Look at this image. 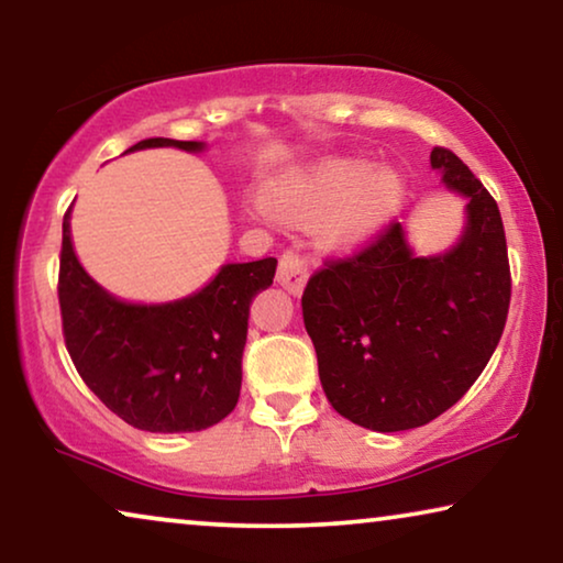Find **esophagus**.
Wrapping results in <instances>:
<instances>
[{"label":"esophagus","mask_w":563,"mask_h":563,"mask_svg":"<svg viewBox=\"0 0 563 563\" xmlns=\"http://www.w3.org/2000/svg\"><path fill=\"white\" fill-rule=\"evenodd\" d=\"M309 276L307 258L295 249H287L279 258V268H276V282L282 284L284 289H289L291 295H301Z\"/></svg>","instance_id":"1"}]
</instances>
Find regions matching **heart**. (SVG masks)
Masks as SVG:
<instances>
[{
    "instance_id": "obj_1",
    "label": "heart",
    "mask_w": 563,
    "mask_h": 563,
    "mask_svg": "<svg viewBox=\"0 0 563 563\" xmlns=\"http://www.w3.org/2000/svg\"><path fill=\"white\" fill-rule=\"evenodd\" d=\"M264 198L295 221L320 216L322 233L332 241L357 243L401 208L404 180L361 159H324L276 177L264 187Z\"/></svg>"
}]
</instances>
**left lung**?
<instances>
[{"instance_id": "1", "label": "left lung", "mask_w": 563, "mask_h": 563, "mask_svg": "<svg viewBox=\"0 0 563 563\" xmlns=\"http://www.w3.org/2000/svg\"><path fill=\"white\" fill-rule=\"evenodd\" d=\"M431 167L467 198V228L450 254L417 258L401 223L347 256L324 258L301 295L324 396L373 431L434 421L490 361L510 307V264L498 202L444 146Z\"/></svg>"}]
</instances>
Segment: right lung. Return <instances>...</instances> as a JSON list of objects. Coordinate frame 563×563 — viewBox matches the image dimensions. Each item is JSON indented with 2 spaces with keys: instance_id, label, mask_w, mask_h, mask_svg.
<instances>
[{
  "instance_id": "1",
  "label": "right lung",
  "mask_w": 563,
  "mask_h": 563,
  "mask_svg": "<svg viewBox=\"0 0 563 563\" xmlns=\"http://www.w3.org/2000/svg\"><path fill=\"white\" fill-rule=\"evenodd\" d=\"M146 146L200 142L144 140ZM63 218L58 301L63 340L78 376L106 409L154 434L200 431L225 419L241 394L249 307L274 282L276 258L225 264L198 295L169 305H126L84 272Z\"/></svg>"
}]
</instances>
